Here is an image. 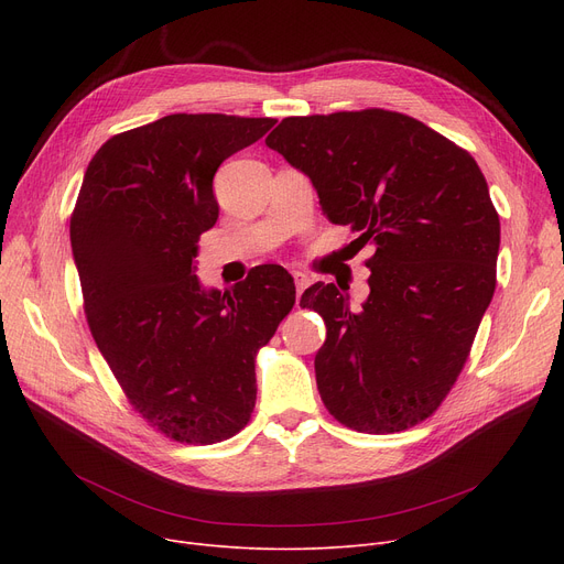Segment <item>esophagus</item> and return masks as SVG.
I'll return each instance as SVG.
<instances>
[{"label": "esophagus", "mask_w": 564, "mask_h": 564, "mask_svg": "<svg viewBox=\"0 0 564 564\" xmlns=\"http://www.w3.org/2000/svg\"><path fill=\"white\" fill-rule=\"evenodd\" d=\"M308 283H311V279H308L306 274L294 272V285H297V302H300V297H302V292L308 288Z\"/></svg>", "instance_id": "34e87169"}]
</instances>
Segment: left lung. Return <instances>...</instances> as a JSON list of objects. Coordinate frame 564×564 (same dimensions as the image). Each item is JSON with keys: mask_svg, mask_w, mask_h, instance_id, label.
I'll return each instance as SVG.
<instances>
[{"mask_svg": "<svg viewBox=\"0 0 564 564\" xmlns=\"http://www.w3.org/2000/svg\"><path fill=\"white\" fill-rule=\"evenodd\" d=\"M313 183L322 215L372 247L370 294L315 283L327 324L315 354L322 402L343 425L387 434L425 421L453 389L494 297L500 221L480 166L416 118L292 116L264 139Z\"/></svg>", "mask_w": 564, "mask_h": 564, "instance_id": "left-lung-1", "label": "left lung"}]
</instances>
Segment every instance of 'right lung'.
<instances>
[{
    "instance_id": "obj_1",
    "label": "right lung",
    "mask_w": 564,
    "mask_h": 564,
    "mask_svg": "<svg viewBox=\"0 0 564 564\" xmlns=\"http://www.w3.org/2000/svg\"><path fill=\"white\" fill-rule=\"evenodd\" d=\"M274 123L171 113L111 137L84 173L70 245L88 327L134 409L175 441L217 443L249 423L256 351L294 306L281 264L226 292L196 276L217 169Z\"/></svg>"
}]
</instances>
